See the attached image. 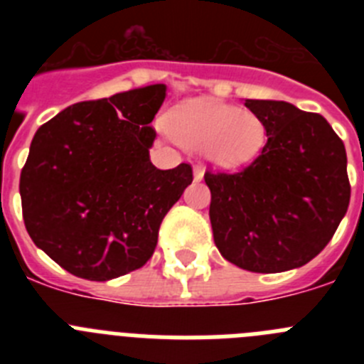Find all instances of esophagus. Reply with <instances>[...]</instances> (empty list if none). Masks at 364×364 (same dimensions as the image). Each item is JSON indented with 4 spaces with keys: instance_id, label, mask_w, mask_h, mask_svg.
<instances>
[{
    "instance_id": "1",
    "label": "esophagus",
    "mask_w": 364,
    "mask_h": 364,
    "mask_svg": "<svg viewBox=\"0 0 364 364\" xmlns=\"http://www.w3.org/2000/svg\"><path fill=\"white\" fill-rule=\"evenodd\" d=\"M193 176H195V180H197V182H200L202 178H204V171H202L200 167H195V169H193Z\"/></svg>"
}]
</instances>
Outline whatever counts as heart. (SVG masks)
<instances>
[{
    "label": "heart",
    "instance_id": "b5f03b06",
    "mask_svg": "<svg viewBox=\"0 0 364 364\" xmlns=\"http://www.w3.org/2000/svg\"><path fill=\"white\" fill-rule=\"evenodd\" d=\"M169 131L178 142L204 147L218 166H242L266 144V125L257 114L213 100H197L175 109Z\"/></svg>",
    "mask_w": 364,
    "mask_h": 364
}]
</instances>
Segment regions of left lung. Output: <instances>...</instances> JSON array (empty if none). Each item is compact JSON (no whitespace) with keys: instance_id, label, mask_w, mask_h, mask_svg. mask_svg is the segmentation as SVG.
Segmentation results:
<instances>
[{"instance_id":"obj_1","label":"left lung","mask_w":364,"mask_h":364,"mask_svg":"<svg viewBox=\"0 0 364 364\" xmlns=\"http://www.w3.org/2000/svg\"><path fill=\"white\" fill-rule=\"evenodd\" d=\"M268 142L237 173L205 171L218 252L255 273L301 268L319 255L350 204L345 144L317 112L246 100Z\"/></svg>"}]
</instances>
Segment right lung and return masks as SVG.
<instances>
[{
  "label": "right lung",
  "instance_id": "1",
  "mask_svg": "<svg viewBox=\"0 0 364 364\" xmlns=\"http://www.w3.org/2000/svg\"><path fill=\"white\" fill-rule=\"evenodd\" d=\"M166 85L80 102L32 138L19 195L32 242L76 277L109 281L142 268L167 211L193 182L189 164L149 160Z\"/></svg>",
  "mask_w": 364,
  "mask_h": 364
}]
</instances>
